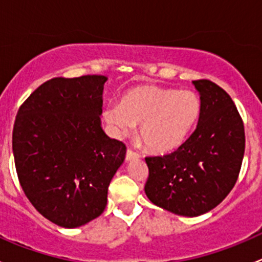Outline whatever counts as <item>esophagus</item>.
<instances>
[{
	"instance_id": "obj_1",
	"label": "esophagus",
	"mask_w": 262,
	"mask_h": 262,
	"mask_svg": "<svg viewBox=\"0 0 262 262\" xmlns=\"http://www.w3.org/2000/svg\"><path fill=\"white\" fill-rule=\"evenodd\" d=\"M136 158H139V153L138 152H134L133 149H130V148H129V149L126 150L125 160L126 161H130V160H136Z\"/></svg>"
}]
</instances>
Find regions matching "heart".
I'll return each instance as SVG.
<instances>
[{
	"instance_id": "obj_1",
	"label": "heart",
	"mask_w": 262,
	"mask_h": 262,
	"mask_svg": "<svg viewBox=\"0 0 262 262\" xmlns=\"http://www.w3.org/2000/svg\"><path fill=\"white\" fill-rule=\"evenodd\" d=\"M202 109L195 92L158 86L129 90L120 104L105 107L104 119L116 136L130 133L136 125L148 149L165 153L178 148L191 133Z\"/></svg>"
}]
</instances>
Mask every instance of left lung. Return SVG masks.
I'll list each match as a JSON object with an SVG mask.
<instances>
[{
	"mask_svg": "<svg viewBox=\"0 0 262 262\" xmlns=\"http://www.w3.org/2000/svg\"><path fill=\"white\" fill-rule=\"evenodd\" d=\"M192 83L202 102L196 128L173 152L146 157L148 199L184 216H198L223 202L245 153L244 121L231 96L209 80Z\"/></svg>",
	"mask_w": 262,
	"mask_h": 262,
	"instance_id": "obj_1",
	"label": "left lung"
}]
</instances>
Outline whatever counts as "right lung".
I'll return each instance as SVG.
<instances>
[{"label":"right lung","mask_w":262,"mask_h":262,"mask_svg":"<svg viewBox=\"0 0 262 262\" xmlns=\"http://www.w3.org/2000/svg\"><path fill=\"white\" fill-rule=\"evenodd\" d=\"M105 76L44 82L18 109L12 150L18 182L44 218L76 228L97 218L125 158L100 125Z\"/></svg>","instance_id":"right-lung-1"}]
</instances>
